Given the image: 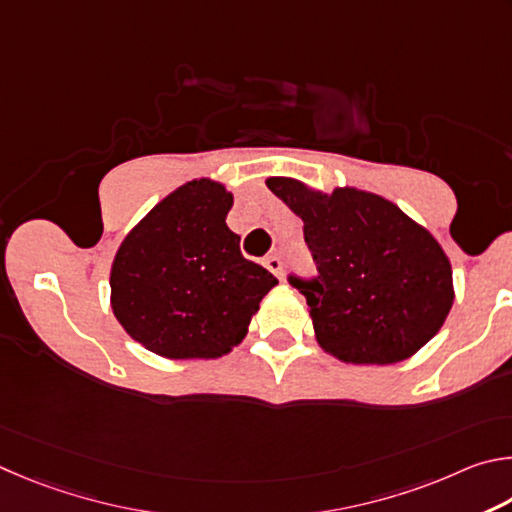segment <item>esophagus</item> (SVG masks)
Wrapping results in <instances>:
<instances>
[{
    "label": "esophagus",
    "instance_id": "obj_1",
    "mask_svg": "<svg viewBox=\"0 0 512 512\" xmlns=\"http://www.w3.org/2000/svg\"><path fill=\"white\" fill-rule=\"evenodd\" d=\"M263 265L267 267V270H270L274 276H283V263H281V258L279 256H267L265 261H263Z\"/></svg>",
    "mask_w": 512,
    "mask_h": 512
}]
</instances>
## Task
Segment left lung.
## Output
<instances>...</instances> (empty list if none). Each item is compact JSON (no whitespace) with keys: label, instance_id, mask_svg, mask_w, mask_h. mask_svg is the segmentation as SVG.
<instances>
[{"label":"left lung","instance_id":"left-lung-1","mask_svg":"<svg viewBox=\"0 0 512 512\" xmlns=\"http://www.w3.org/2000/svg\"><path fill=\"white\" fill-rule=\"evenodd\" d=\"M265 184L303 220L317 281L306 294L317 344L346 364H398L445 324L454 303L450 258L423 224L355 186L324 193L292 177Z\"/></svg>","mask_w":512,"mask_h":512}]
</instances>
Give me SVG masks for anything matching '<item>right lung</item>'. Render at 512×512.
<instances>
[{
	"mask_svg": "<svg viewBox=\"0 0 512 512\" xmlns=\"http://www.w3.org/2000/svg\"><path fill=\"white\" fill-rule=\"evenodd\" d=\"M233 195L211 177L191 179L152 206L116 249L114 317L134 342L166 360H218L247 335L276 283L240 254L227 227Z\"/></svg>",
	"mask_w": 512,
	"mask_h": 512,
	"instance_id": "1",
	"label": "right lung"
}]
</instances>
